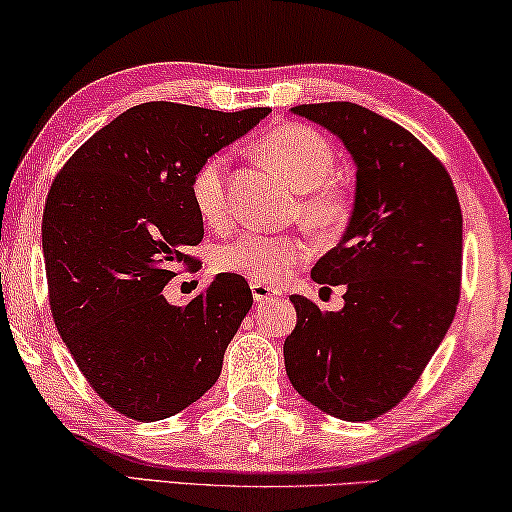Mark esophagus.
<instances>
[{
    "mask_svg": "<svg viewBox=\"0 0 512 512\" xmlns=\"http://www.w3.org/2000/svg\"><path fill=\"white\" fill-rule=\"evenodd\" d=\"M251 295H254V300L258 304H265V302L277 300L279 290H274L270 286H263V283H251Z\"/></svg>",
    "mask_w": 512,
    "mask_h": 512,
    "instance_id": "obj_1",
    "label": "esophagus"
}]
</instances>
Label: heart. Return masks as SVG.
Listing matches in <instances>:
<instances>
[{
    "mask_svg": "<svg viewBox=\"0 0 512 512\" xmlns=\"http://www.w3.org/2000/svg\"><path fill=\"white\" fill-rule=\"evenodd\" d=\"M258 153L267 167L297 192L295 215L318 235H336L350 219V199L332 183L336 155L329 141L304 125H281L265 135ZM226 164L229 157L215 153L203 160L190 180L194 210L208 226H219L229 215L226 203ZM309 256L300 235H242L215 251L219 272L238 274L251 283L277 286Z\"/></svg>",
    "mask_w": 512,
    "mask_h": 512,
    "instance_id": "b5f03b06",
    "label": "heart"
}]
</instances>
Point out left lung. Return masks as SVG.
I'll use <instances>...</instances> for the list:
<instances>
[{"label": "left lung", "mask_w": 512, "mask_h": 512, "mask_svg": "<svg viewBox=\"0 0 512 512\" xmlns=\"http://www.w3.org/2000/svg\"><path fill=\"white\" fill-rule=\"evenodd\" d=\"M290 112L343 141L357 167L341 242L313 265L316 283L345 286L341 311L290 295L297 325L283 343L297 393L343 421L389 412L419 380L460 300L462 212L453 180L426 146L355 102Z\"/></svg>", "instance_id": "left-lung-1"}]
</instances>
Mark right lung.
<instances>
[{"label":"right lung","mask_w":512,"mask_h":512,"mask_svg":"<svg viewBox=\"0 0 512 512\" xmlns=\"http://www.w3.org/2000/svg\"><path fill=\"white\" fill-rule=\"evenodd\" d=\"M267 114L144 102L54 178L43 212L54 325L93 391L130 419L160 421L196 403L251 309L238 274H217L183 306L162 290L203 238L190 199L196 167Z\"/></svg>","instance_id":"add662e5"}]
</instances>
